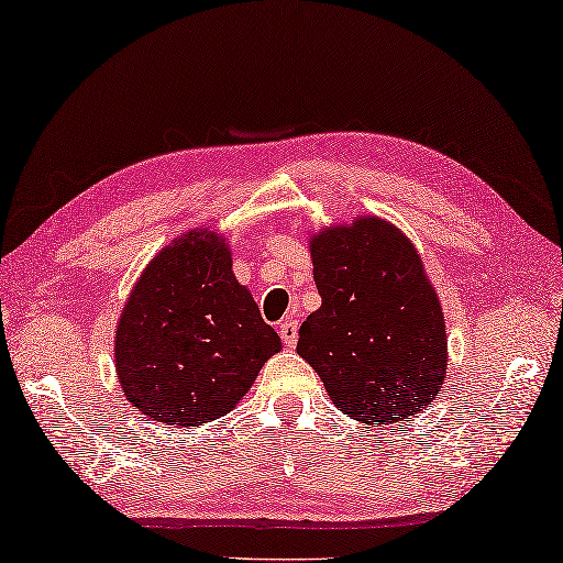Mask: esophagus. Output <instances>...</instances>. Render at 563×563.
I'll return each instance as SVG.
<instances>
[{
  "label": "esophagus",
  "mask_w": 563,
  "mask_h": 563,
  "mask_svg": "<svg viewBox=\"0 0 563 563\" xmlns=\"http://www.w3.org/2000/svg\"><path fill=\"white\" fill-rule=\"evenodd\" d=\"M279 336L286 346H296L298 342V322L296 320H284L279 322Z\"/></svg>",
  "instance_id": "1"
}]
</instances>
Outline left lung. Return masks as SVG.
<instances>
[{"instance_id":"1","label":"left lung","mask_w":563,"mask_h":563,"mask_svg":"<svg viewBox=\"0 0 563 563\" xmlns=\"http://www.w3.org/2000/svg\"><path fill=\"white\" fill-rule=\"evenodd\" d=\"M322 306L298 330L296 352L332 402L364 423H393L427 407L445 376V324L421 260L380 219L313 239Z\"/></svg>"}]
</instances>
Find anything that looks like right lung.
Listing matches in <instances>:
<instances>
[{"mask_svg":"<svg viewBox=\"0 0 563 563\" xmlns=\"http://www.w3.org/2000/svg\"><path fill=\"white\" fill-rule=\"evenodd\" d=\"M279 349V334L235 282L227 243L195 231L136 282L118 324L115 366L144 417L202 427L233 409Z\"/></svg>","mask_w":563,"mask_h":563,"instance_id":"add662e5","label":"right lung"}]
</instances>
